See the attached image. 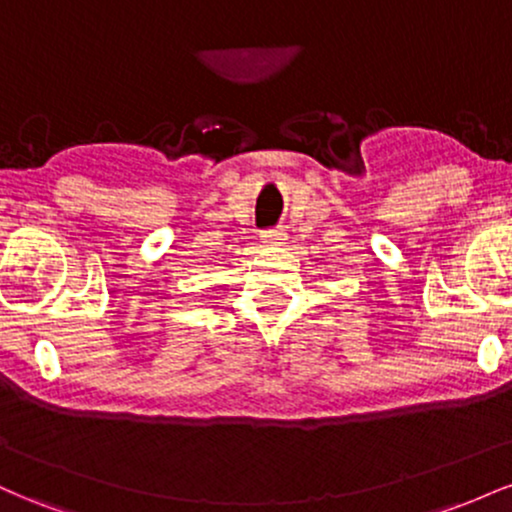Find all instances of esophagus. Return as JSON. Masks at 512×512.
<instances>
[{"label": "esophagus", "mask_w": 512, "mask_h": 512, "mask_svg": "<svg viewBox=\"0 0 512 512\" xmlns=\"http://www.w3.org/2000/svg\"><path fill=\"white\" fill-rule=\"evenodd\" d=\"M262 243L267 245H281L286 240V233L281 228H269V231H262Z\"/></svg>", "instance_id": "34e87169"}]
</instances>
